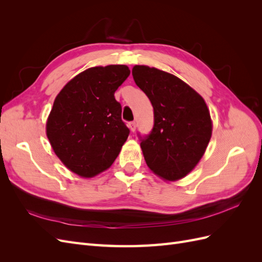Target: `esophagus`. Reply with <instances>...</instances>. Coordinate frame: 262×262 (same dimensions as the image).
Masks as SVG:
<instances>
[{"instance_id": "34e87169", "label": "esophagus", "mask_w": 262, "mask_h": 262, "mask_svg": "<svg viewBox=\"0 0 262 262\" xmlns=\"http://www.w3.org/2000/svg\"><path fill=\"white\" fill-rule=\"evenodd\" d=\"M129 129L131 130V132H134V131H136V129H137V123L136 122H130L129 123Z\"/></svg>"}]
</instances>
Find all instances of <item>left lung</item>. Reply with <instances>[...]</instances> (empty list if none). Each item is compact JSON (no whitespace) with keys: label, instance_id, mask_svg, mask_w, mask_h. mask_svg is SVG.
<instances>
[{"label":"left lung","instance_id":"left-lung-1","mask_svg":"<svg viewBox=\"0 0 262 262\" xmlns=\"http://www.w3.org/2000/svg\"><path fill=\"white\" fill-rule=\"evenodd\" d=\"M132 75L154 108L153 130L141 140L146 165L165 181L186 177L211 140L213 124L207 104L191 86L165 71L134 66Z\"/></svg>","mask_w":262,"mask_h":262}]
</instances>
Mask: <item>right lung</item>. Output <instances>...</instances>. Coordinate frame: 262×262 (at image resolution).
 <instances>
[{
    "label": "right lung",
    "mask_w": 262,
    "mask_h": 262,
    "mask_svg": "<svg viewBox=\"0 0 262 262\" xmlns=\"http://www.w3.org/2000/svg\"><path fill=\"white\" fill-rule=\"evenodd\" d=\"M130 75L126 66L87 69L57 95L46 133L53 152L82 178L107 170L129 136L115 92Z\"/></svg>",
    "instance_id": "right-lung-1"
}]
</instances>
